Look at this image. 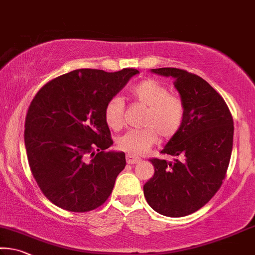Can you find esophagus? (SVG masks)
Returning <instances> with one entry per match:
<instances>
[{"mask_svg":"<svg viewBox=\"0 0 255 255\" xmlns=\"http://www.w3.org/2000/svg\"><path fill=\"white\" fill-rule=\"evenodd\" d=\"M126 160H127V163H129V164L138 163L139 161H140L139 157H136V156L131 155V154H127V155H126Z\"/></svg>","mask_w":255,"mask_h":255,"instance_id":"34e87169","label":"esophagus"}]
</instances>
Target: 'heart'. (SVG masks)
I'll list each match as a JSON object with an SVG mask.
<instances>
[{
	"label": "heart",
	"mask_w": 255,
	"mask_h": 255,
	"mask_svg": "<svg viewBox=\"0 0 255 255\" xmlns=\"http://www.w3.org/2000/svg\"><path fill=\"white\" fill-rule=\"evenodd\" d=\"M137 103L146 108L142 129H131L118 139V147L131 155H143L157 142L159 135L169 139L180 130L185 119V103L179 95L153 78L144 79L130 88ZM104 118L113 130L124 127V101L113 96L104 108Z\"/></svg>",
	"instance_id": "1"
}]
</instances>
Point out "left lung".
I'll return each mask as SVG.
<instances>
[{"label":"left lung","instance_id":"left-lung-1","mask_svg":"<svg viewBox=\"0 0 255 255\" xmlns=\"http://www.w3.org/2000/svg\"><path fill=\"white\" fill-rule=\"evenodd\" d=\"M151 72L172 77L185 103V119L161 151L175 156L173 162L149 160L154 175L144 185V196L160 215L185 217L207 204L225 179L233 151V117L219 93L197 75L177 68Z\"/></svg>","mask_w":255,"mask_h":255}]
</instances>
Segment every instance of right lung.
I'll use <instances>...</instances> for the list:
<instances>
[{
    "label": "right lung",
    "instance_id": "right-lung-1",
    "mask_svg": "<svg viewBox=\"0 0 255 255\" xmlns=\"http://www.w3.org/2000/svg\"><path fill=\"white\" fill-rule=\"evenodd\" d=\"M137 69H78L40 88L28 109L25 146L36 183L56 207L87 212L102 205L126 165L104 118L109 100Z\"/></svg>",
    "mask_w": 255,
    "mask_h": 255
}]
</instances>
